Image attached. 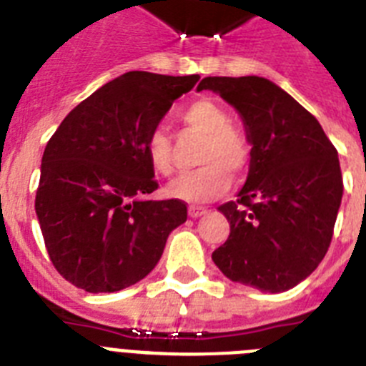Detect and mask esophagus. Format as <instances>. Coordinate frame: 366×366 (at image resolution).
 <instances>
[{"label":"esophagus","instance_id":"1","mask_svg":"<svg viewBox=\"0 0 366 366\" xmlns=\"http://www.w3.org/2000/svg\"><path fill=\"white\" fill-rule=\"evenodd\" d=\"M207 212L205 207H196V205H190L189 207V216L190 218H199V216H203Z\"/></svg>","mask_w":366,"mask_h":366}]
</instances>
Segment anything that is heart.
I'll use <instances>...</instances> for the list:
<instances>
[{"mask_svg":"<svg viewBox=\"0 0 366 366\" xmlns=\"http://www.w3.org/2000/svg\"><path fill=\"white\" fill-rule=\"evenodd\" d=\"M179 119L192 130L205 135L198 154L199 168L172 181L168 194L190 203L211 202L231 185V174L242 177L249 170L253 147L249 139L231 126L229 113L211 99L194 100L181 109ZM144 154L159 176H172V139L164 128L155 126L144 139Z\"/></svg>","mask_w":366,"mask_h":366,"instance_id":"obj_1","label":"heart"}]
</instances>
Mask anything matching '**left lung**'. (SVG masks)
Returning <instances> with one entry per match:
<instances>
[{
    "mask_svg": "<svg viewBox=\"0 0 366 366\" xmlns=\"http://www.w3.org/2000/svg\"><path fill=\"white\" fill-rule=\"evenodd\" d=\"M244 119L253 157L236 202L223 203L231 232L212 260L227 279L260 292L297 286L321 264L342 198L337 150L308 109L262 76H207Z\"/></svg>",
    "mask_w": 366,
    "mask_h": 366,
    "instance_id": "left-lung-1",
    "label": "left lung"
}]
</instances>
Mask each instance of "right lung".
Here are the masks:
<instances>
[{
    "label": "right lung",
    "mask_w": 366,
    "mask_h": 366,
    "mask_svg": "<svg viewBox=\"0 0 366 366\" xmlns=\"http://www.w3.org/2000/svg\"><path fill=\"white\" fill-rule=\"evenodd\" d=\"M198 74L130 71L67 113L41 157L36 214L53 266L89 293L144 279L187 203L148 199L157 190L144 139Z\"/></svg>",
    "instance_id": "right-lung-1"
}]
</instances>
